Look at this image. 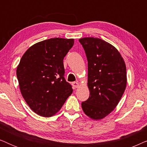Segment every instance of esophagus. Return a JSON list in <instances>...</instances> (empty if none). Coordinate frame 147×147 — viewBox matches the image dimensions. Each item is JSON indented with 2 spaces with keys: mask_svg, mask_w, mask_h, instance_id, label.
Listing matches in <instances>:
<instances>
[{
  "mask_svg": "<svg viewBox=\"0 0 147 147\" xmlns=\"http://www.w3.org/2000/svg\"><path fill=\"white\" fill-rule=\"evenodd\" d=\"M72 86H73L74 89H76V88H78V87H79V83L77 82H74L72 83Z\"/></svg>",
  "mask_w": 147,
  "mask_h": 147,
  "instance_id": "34e87169",
  "label": "esophagus"
}]
</instances>
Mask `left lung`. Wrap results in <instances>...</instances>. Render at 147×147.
Returning <instances> with one entry per match:
<instances>
[{
	"mask_svg": "<svg viewBox=\"0 0 147 147\" xmlns=\"http://www.w3.org/2000/svg\"><path fill=\"white\" fill-rule=\"evenodd\" d=\"M88 59L90 97L82 103L88 117L100 120L113 111L126 89L127 78L123 58L116 47L101 39H79Z\"/></svg>",
	"mask_w": 147,
	"mask_h": 147,
	"instance_id": "left-lung-1",
	"label": "left lung"
}]
</instances>
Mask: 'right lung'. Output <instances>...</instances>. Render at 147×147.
I'll list each match as a JSON object with an SVG mask.
<instances>
[{"label":"right lung","mask_w":147,"mask_h":147,"mask_svg":"<svg viewBox=\"0 0 147 147\" xmlns=\"http://www.w3.org/2000/svg\"><path fill=\"white\" fill-rule=\"evenodd\" d=\"M74 39L51 38L28 49L20 60L17 76L21 94L38 115L50 117L61 109L73 92L64 78L63 58Z\"/></svg>","instance_id":"1"}]
</instances>
